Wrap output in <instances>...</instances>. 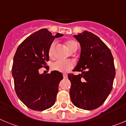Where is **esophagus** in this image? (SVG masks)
Instances as JSON below:
<instances>
[{
  "mask_svg": "<svg viewBox=\"0 0 126 126\" xmlns=\"http://www.w3.org/2000/svg\"><path fill=\"white\" fill-rule=\"evenodd\" d=\"M63 77H64V79H66L67 78V75L66 74H63Z\"/></svg>",
  "mask_w": 126,
  "mask_h": 126,
  "instance_id": "esophagus-1",
  "label": "esophagus"
}]
</instances>
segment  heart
Masks as SVG:
<instances>
[{
	"mask_svg": "<svg viewBox=\"0 0 126 126\" xmlns=\"http://www.w3.org/2000/svg\"><path fill=\"white\" fill-rule=\"evenodd\" d=\"M67 47L70 51L78 45L76 42L73 40H68L66 42ZM55 46V42H53L51 43L48 48V55L52 57L53 55L54 48ZM74 67V63L71 61H62V60H58L53 63L52 65V69L53 71H56L61 73H67L71 70Z\"/></svg>",
	"mask_w": 126,
	"mask_h": 126,
	"instance_id": "heart-1",
	"label": "heart"
}]
</instances>
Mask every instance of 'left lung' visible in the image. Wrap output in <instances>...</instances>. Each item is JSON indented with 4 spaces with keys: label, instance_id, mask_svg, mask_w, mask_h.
Masks as SVG:
<instances>
[{
    "label": "left lung",
    "instance_id": "left-lung-1",
    "mask_svg": "<svg viewBox=\"0 0 126 126\" xmlns=\"http://www.w3.org/2000/svg\"><path fill=\"white\" fill-rule=\"evenodd\" d=\"M74 36L81 53L73 71L81 73L68 74L70 96L76 107L91 110L101 106L112 90L115 76L113 59L110 50L93 33L84 31Z\"/></svg>",
    "mask_w": 126,
    "mask_h": 126
}]
</instances>
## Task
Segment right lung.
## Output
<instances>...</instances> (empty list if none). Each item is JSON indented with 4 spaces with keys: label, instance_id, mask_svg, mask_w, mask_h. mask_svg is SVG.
Wrapping results in <instances>:
<instances>
[{
    "label": "right lung",
    "instance_id": "add662e5",
    "mask_svg": "<svg viewBox=\"0 0 126 126\" xmlns=\"http://www.w3.org/2000/svg\"><path fill=\"white\" fill-rule=\"evenodd\" d=\"M55 36L43 28L32 34L17 47L13 59L12 75L17 96L29 109L42 111L52 107L56 100L59 84L63 79L56 71L44 75L39 69L46 67L49 60L48 48Z\"/></svg>",
    "mask_w": 126,
    "mask_h": 126
}]
</instances>
